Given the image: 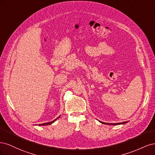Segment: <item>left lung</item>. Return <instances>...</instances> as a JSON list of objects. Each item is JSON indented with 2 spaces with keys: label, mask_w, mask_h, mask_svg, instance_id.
I'll list each match as a JSON object with an SVG mask.
<instances>
[{
  "label": "left lung",
  "mask_w": 155,
  "mask_h": 155,
  "mask_svg": "<svg viewBox=\"0 0 155 155\" xmlns=\"http://www.w3.org/2000/svg\"><path fill=\"white\" fill-rule=\"evenodd\" d=\"M100 123L103 124H106V125H121V124H127L128 122V121H124V122L122 123H116V124H109V123H105V122H103V121H99Z\"/></svg>",
  "instance_id": "left-lung-1"
}]
</instances>
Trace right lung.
<instances>
[{
  "instance_id": "obj_1",
  "label": "right lung",
  "mask_w": 155,
  "mask_h": 155,
  "mask_svg": "<svg viewBox=\"0 0 155 155\" xmlns=\"http://www.w3.org/2000/svg\"><path fill=\"white\" fill-rule=\"evenodd\" d=\"M60 117V116H59V117H58L56 119H55L54 120H53V121H50V122H47V123H45V124H39V125H50V124H53L54 121H55L56 120H57Z\"/></svg>"
}]
</instances>
